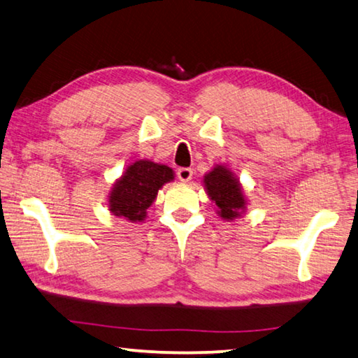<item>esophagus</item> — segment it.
<instances>
[{"mask_svg": "<svg viewBox=\"0 0 358 358\" xmlns=\"http://www.w3.org/2000/svg\"><path fill=\"white\" fill-rule=\"evenodd\" d=\"M178 178L182 180V182H189V180L193 178V169L192 168H179Z\"/></svg>", "mask_w": 358, "mask_h": 358, "instance_id": "obj_1", "label": "esophagus"}]
</instances>
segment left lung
Returning a JSON list of instances; mask_svg holds the SVG:
<instances>
[{
	"label": "left lung",
	"mask_w": 358,
	"mask_h": 358,
	"mask_svg": "<svg viewBox=\"0 0 358 358\" xmlns=\"http://www.w3.org/2000/svg\"><path fill=\"white\" fill-rule=\"evenodd\" d=\"M204 187L209 198L217 206V214L223 220L233 222L247 209V199L239 179L229 168L215 165L204 176Z\"/></svg>",
	"instance_id": "8db88e82"
}]
</instances>
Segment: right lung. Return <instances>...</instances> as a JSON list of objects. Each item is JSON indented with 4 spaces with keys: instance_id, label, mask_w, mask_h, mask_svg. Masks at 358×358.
<instances>
[{
    "instance_id": "obj_1",
    "label": "right lung",
    "mask_w": 358,
    "mask_h": 358,
    "mask_svg": "<svg viewBox=\"0 0 358 358\" xmlns=\"http://www.w3.org/2000/svg\"><path fill=\"white\" fill-rule=\"evenodd\" d=\"M173 179L174 171L169 166L150 160H136L113 184L108 195L110 212L130 223L143 222L157 193Z\"/></svg>"
}]
</instances>
